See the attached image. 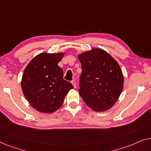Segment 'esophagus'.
Instances as JSON below:
<instances>
[{
  "label": "esophagus",
  "mask_w": 151,
  "mask_h": 151,
  "mask_svg": "<svg viewBox=\"0 0 151 151\" xmlns=\"http://www.w3.org/2000/svg\"><path fill=\"white\" fill-rule=\"evenodd\" d=\"M71 84H73V87H74V88H76V82L75 81V80H72V81H71Z\"/></svg>",
  "instance_id": "1"
}]
</instances>
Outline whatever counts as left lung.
Segmentation results:
<instances>
[{
  "instance_id": "1",
  "label": "left lung",
  "mask_w": 151,
  "mask_h": 151,
  "mask_svg": "<svg viewBox=\"0 0 151 151\" xmlns=\"http://www.w3.org/2000/svg\"><path fill=\"white\" fill-rule=\"evenodd\" d=\"M81 63L80 96L95 111L111 109L123 89L124 76L117 61L103 49L96 48L78 55Z\"/></svg>"
}]
</instances>
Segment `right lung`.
Masks as SVG:
<instances>
[{"label": "right lung", "mask_w": 151, "mask_h": 151, "mask_svg": "<svg viewBox=\"0 0 151 151\" xmlns=\"http://www.w3.org/2000/svg\"><path fill=\"white\" fill-rule=\"evenodd\" d=\"M63 53H42L34 57L22 75L21 87L27 100L40 112L52 113L60 108L65 96L73 86L63 79L58 65Z\"/></svg>", "instance_id": "1"}]
</instances>
